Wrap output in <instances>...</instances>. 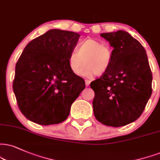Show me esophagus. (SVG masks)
Instances as JSON below:
<instances>
[{
    "mask_svg": "<svg viewBox=\"0 0 160 160\" xmlns=\"http://www.w3.org/2000/svg\"><path fill=\"white\" fill-rule=\"evenodd\" d=\"M90 82H91V81L89 80V79H85V84L86 86H89Z\"/></svg>",
    "mask_w": 160,
    "mask_h": 160,
    "instance_id": "obj_1",
    "label": "esophagus"
}]
</instances>
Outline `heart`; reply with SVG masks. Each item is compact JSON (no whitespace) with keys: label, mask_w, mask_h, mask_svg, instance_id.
Instances as JSON below:
<instances>
[{"label":"heart","mask_w":160,"mask_h":160,"mask_svg":"<svg viewBox=\"0 0 160 160\" xmlns=\"http://www.w3.org/2000/svg\"><path fill=\"white\" fill-rule=\"evenodd\" d=\"M84 67L81 68L83 64ZM112 62V50L107 44L96 39L88 38L84 40L79 49L71 51L68 58L70 69L75 74L79 73L84 76H91L95 73L101 76L109 70Z\"/></svg>","instance_id":"b5f03b06"}]
</instances>
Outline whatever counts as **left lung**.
Instances as JSON below:
<instances>
[{
	"label": "left lung",
	"instance_id": "8db88e82",
	"mask_svg": "<svg viewBox=\"0 0 160 160\" xmlns=\"http://www.w3.org/2000/svg\"><path fill=\"white\" fill-rule=\"evenodd\" d=\"M113 50L109 70L90 83L94 116L103 125L121 127L137 120L152 93V73L145 50L123 30L102 33Z\"/></svg>",
	"mask_w": 160,
	"mask_h": 160
}]
</instances>
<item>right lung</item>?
I'll return each instance as SVG.
<instances>
[{"label":"right lung","mask_w":160,"mask_h":160,"mask_svg":"<svg viewBox=\"0 0 160 160\" xmlns=\"http://www.w3.org/2000/svg\"><path fill=\"white\" fill-rule=\"evenodd\" d=\"M79 37L51 29L31 41L21 53L12 88L20 110L30 121L41 125L64 121L71 104L85 88L83 78L68 64Z\"/></svg>","instance_id":"1"}]
</instances>
